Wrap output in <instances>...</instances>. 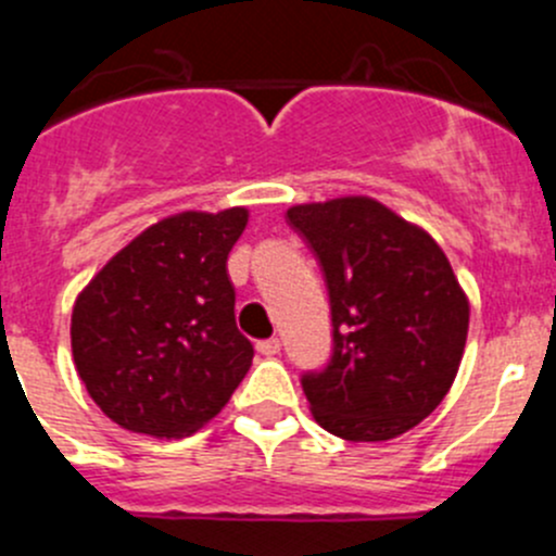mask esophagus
I'll return each instance as SVG.
<instances>
[{
	"label": "esophagus",
	"instance_id": "esophagus-1",
	"mask_svg": "<svg viewBox=\"0 0 556 556\" xmlns=\"http://www.w3.org/2000/svg\"><path fill=\"white\" fill-rule=\"evenodd\" d=\"M279 350H282V341H279V339H263V341H257V352H261L263 357L279 355Z\"/></svg>",
	"mask_w": 556,
	"mask_h": 556
}]
</instances>
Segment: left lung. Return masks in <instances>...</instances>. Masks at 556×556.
Returning a JSON list of instances; mask_svg holds the SVG:
<instances>
[{"mask_svg":"<svg viewBox=\"0 0 556 556\" xmlns=\"http://www.w3.org/2000/svg\"><path fill=\"white\" fill-rule=\"evenodd\" d=\"M288 220L325 271L333 355L301 379L319 428L390 441L435 412L457 377L470 304L425 228L368 195L295 204Z\"/></svg>","mask_w":556,"mask_h":556,"instance_id":"left-lung-1","label":"left lung"}]
</instances>
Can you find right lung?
<instances>
[{
    "mask_svg": "<svg viewBox=\"0 0 556 556\" xmlns=\"http://www.w3.org/2000/svg\"><path fill=\"white\" fill-rule=\"evenodd\" d=\"M250 212H177L104 263L72 309V357L121 428L182 439L210 422L252 366L233 317L228 252Z\"/></svg>",
    "mask_w": 556,
    "mask_h": 556,
    "instance_id": "obj_1",
    "label": "right lung"
}]
</instances>
